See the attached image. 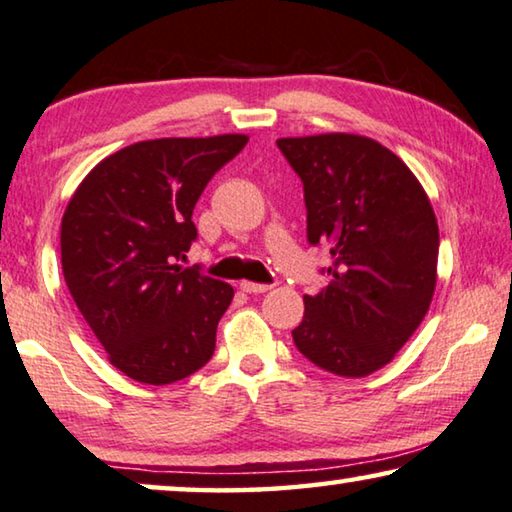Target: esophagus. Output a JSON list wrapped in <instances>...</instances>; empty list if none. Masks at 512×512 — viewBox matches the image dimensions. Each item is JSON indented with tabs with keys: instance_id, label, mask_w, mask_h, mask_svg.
Segmentation results:
<instances>
[{
	"instance_id": "1",
	"label": "esophagus",
	"mask_w": 512,
	"mask_h": 512,
	"mask_svg": "<svg viewBox=\"0 0 512 512\" xmlns=\"http://www.w3.org/2000/svg\"><path fill=\"white\" fill-rule=\"evenodd\" d=\"M272 286L270 283H254V281H240V290H245L249 295H258V293H267Z\"/></svg>"
}]
</instances>
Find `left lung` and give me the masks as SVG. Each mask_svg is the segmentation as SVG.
<instances>
[{"mask_svg":"<svg viewBox=\"0 0 512 512\" xmlns=\"http://www.w3.org/2000/svg\"><path fill=\"white\" fill-rule=\"evenodd\" d=\"M302 178L306 238L327 245L329 283L304 295L297 350L327 373L366 377L396 357L437 283L435 210L410 167L371 137L277 139Z\"/></svg>","mask_w":512,"mask_h":512,"instance_id":"obj_1","label":"left lung"}]
</instances>
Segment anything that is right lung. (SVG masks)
<instances>
[{
  "instance_id": "right-lung-1",
  "label": "right lung",
  "mask_w": 512,
  "mask_h": 512,
  "mask_svg": "<svg viewBox=\"0 0 512 512\" xmlns=\"http://www.w3.org/2000/svg\"><path fill=\"white\" fill-rule=\"evenodd\" d=\"M247 135L167 137L98 162L61 219V265L109 364L141 384H171L206 366L229 283L183 267L192 210Z\"/></svg>"
}]
</instances>
